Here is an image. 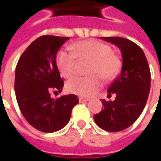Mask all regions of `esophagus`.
<instances>
[{
    "label": "esophagus",
    "mask_w": 161,
    "mask_h": 161,
    "mask_svg": "<svg viewBox=\"0 0 161 161\" xmlns=\"http://www.w3.org/2000/svg\"><path fill=\"white\" fill-rule=\"evenodd\" d=\"M90 98H85V97H79V101L80 102H86V101H89Z\"/></svg>",
    "instance_id": "esophagus-1"
}]
</instances>
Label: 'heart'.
Wrapping results in <instances>:
<instances>
[{
  "mask_svg": "<svg viewBox=\"0 0 161 161\" xmlns=\"http://www.w3.org/2000/svg\"><path fill=\"white\" fill-rule=\"evenodd\" d=\"M72 53L60 50L55 57V63L60 74L69 79L75 74L77 60L90 62L87 77H75L66 83V90L80 97L93 96L102 87V78L112 80L117 77L122 67L119 55L113 52L108 44L96 40L79 41L71 46Z\"/></svg>",
  "mask_w": 161,
  "mask_h": 161,
  "instance_id": "heart-1",
  "label": "heart"
}]
</instances>
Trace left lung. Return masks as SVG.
Listing matches in <instances>:
<instances>
[{
    "mask_svg": "<svg viewBox=\"0 0 161 161\" xmlns=\"http://www.w3.org/2000/svg\"><path fill=\"white\" fill-rule=\"evenodd\" d=\"M101 38L118 47L123 65L108 90V97L114 93L115 99H102L104 108L94 120L103 130L119 132L132 125L143 111L151 89V71L143 51L133 41L118 36Z\"/></svg>",
    "mask_w": 161,
    "mask_h": 161,
    "instance_id": "8db88e82",
    "label": "left lung"
}]
</instances>
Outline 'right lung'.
<instances>
[{
	"instance_id": "1",
	"label": "right lung",
	"mask_w": 161,
	"mask_h": 161,
	"mask_svg": "<svg viewBox=\"0 0 161 161\" xmlns=\"http://www.w3.org/2000/svg\"><path fill=\"white\" fill-rule=\"evenodd\" d=\"M70 37L46 35L33 41L16 66L15 95L28 123L43 133H53L68 124L71 110L79 103L76 95L51 97L61 92L64 80L55 63L59 48Z\"/></svg>"
}]
</instances>
